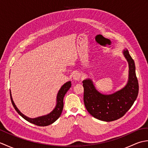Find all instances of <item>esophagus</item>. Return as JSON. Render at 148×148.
Instances as JSON below:
<instances>
[{
	"label": "esophagus",
	"instance_id": "obj_1",
	"mask_svg": "<svg viewBox=\"0 0 148 148\" xmlns=\"http://www.w3.org/2000/svg\"><path fill=\"white\" fill-rule=\"evenodd\" d=\"M81 77V74L79 73V72H76L75 73L73 76V79L74 80H79Z\"/></svg>",
	"mask_w": 148,
	"mask_h": 148
}]
</instances>
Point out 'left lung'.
I'll return each instance as SVG.
<instances>
[{"label": "left lung", "instance_id": "8db88e82", "mask_svg": "<svg viewBox=\"0 0 148 148\" xmlns=\"http://www.w3.org/2000/svg\"><path fill=\"white\" fill-rule=\"evenodd\" d=\"M123 54L129 65V77L123 88L111 95H103L97 91L90 79L83 81V100L88 112L94 118L104 121H112L123 116L136 100L139 93V83L136 66L128 51Z\"/></svg>", "mask_w": 148, "mask_h": 148}]
</instances>
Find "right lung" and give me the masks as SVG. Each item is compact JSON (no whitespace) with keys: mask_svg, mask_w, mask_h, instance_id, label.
Listing matches in <instances>:
<instances>
[{"mask_svg":"<svg viewBox=\"0 0 148 148\" xmlns=\"http://www.w3.org/2000/svg\"><path fill=\"white\" fill-rule=\"evenodd\" d=\"M71 86V81H69V82H67L65 83L64 85H63L61 88L60 89L59 92L58 93L57 95V103H56V106L55 107V108L53 109V111L50 112L49 114L48 115L41 116V117H39V118H29L27 117L25 115H23L22 113L19 111L18 108H16V106H15L14 103L12 100V97H11V94L10 92V96H11V102L14 108L15 109L16 111H17V112L20 114L22 118H23L25 120L27 121H29L31 123H33L34 125H37V126H39V127H45V126H48V125H49L52 124L53 123H54L56 119H57L60 116L63 108H64V97L65 95V93L67 92V91L70 88Z\"/></svg>","mask_w":148,"mask_h":148,"instance_id":"add662e5","label":"right lung"}]
</instances>
